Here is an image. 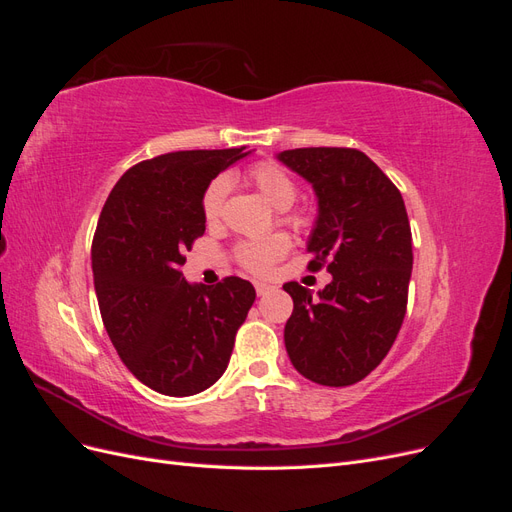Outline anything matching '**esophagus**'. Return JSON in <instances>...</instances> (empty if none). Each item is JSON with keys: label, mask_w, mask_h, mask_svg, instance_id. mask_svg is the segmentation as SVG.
I'll use <instances>...</instances> for the list:
<instances>
[{"label": "esophagus", "mask_w": 512, "mask_h": 512, "mask_svg": "<svg viewBox=\"0 0 512 512\" xmlns=\"http://www.w3.org/2000/svg\"><path fill=\"white\" fill-rule=\"evenodd\" d=\"M254 288H256V294H260V297H262V294H267L273 286L267 284V282H254Z\"/></svg>", "instance_id": "esophagus-1"}]
</instances>
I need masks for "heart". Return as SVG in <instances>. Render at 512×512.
I'll list each match as a JSON object with an SVG mask.
<instances>
[{
  "label": "heart",
  "mask_w": 512,
  "mask_h": 512,
  "mask_svg": "<svg viewBox=\"0 0 512 512\" xmlns=\"http://www.w3.org/2000/svg\"><path fill=\"white\" fill-rule=\"evenodd\" d=\"M250 181L256 190L265 196L269 203L277 209H284V222L294 228H303L307 224V215L303 211L290 209L299 196V185L286 170L275 162H262L250 170ZM228 179L224 175L215 177L200 198V209L207 222H215L224 211V203L228 196ZM290 250V239L284 232H273V235L260 239H245L235 247L237 262L250 273L262 275L267 273L277 260L284 258Z\"/></svg>",
  "instance_id": "heart-1"
}]
</instances>
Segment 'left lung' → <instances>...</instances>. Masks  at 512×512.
<instances>
[{
  "instance_id": "1",
  "label": "left lung",
  "mask_w": 512,
  "mask_h": 512,
  "mask_svg": "<svg viewBox=\"0 0 512 512\" xmlns=\"http://www.w3.org/2000/svg\"><path fill=\"white\" fill-rule=\"evenodd\" d=\"M277 158L314 185L318 220L307 267L333 275L318 297L284 284L294 303L286 350L307 380L350 386L382 363L406 316L412 232L404 198L359 149L303 147Z\"/></svg>"
}]
</instances>
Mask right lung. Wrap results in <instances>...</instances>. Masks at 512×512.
Here are the masks:
<instances>
[{"mask_svg": "<svg viewBox=\"0 0 512 512\" xmlns=\"http://www.w3.org/2000/svg\"><path fill=\"white\" fill-rule=\"evenodd\" d=\"M241 149L164 153L123 173L108 194L91 245L104 329L132 374L168 397L209 389L256 299L241 277L188 284L185 252L205 232L200 198Z\"/></svg>", "mask_w": 512, "mask_h": 512, "instance_id": "1", "label": "right lung"}]
</instances>
